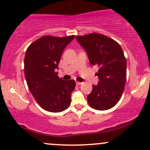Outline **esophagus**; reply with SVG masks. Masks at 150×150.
Segmentation results:
<instances>
[{
	"mask_svg": "<svg viewBox=\"0 0 150 150\" xmlns=\"http://www.w3.org/2000/svg\"><path fill=\"white\" fill-rule=\"evenodd\" d=\"M82 82H76V84L77 85H80V84H82Z\"/></svg>",
	"mask_w": 150,
	"mask_h": 150,
	"instance_id": "obj_1",
	"label": "esophagus"
}]
</instances>
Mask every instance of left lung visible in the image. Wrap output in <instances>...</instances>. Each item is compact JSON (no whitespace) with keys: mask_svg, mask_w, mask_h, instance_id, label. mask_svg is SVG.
Instances as JSON below:
<instances>
[{"mask_svg":"<svg viewBox=\"0 0 150 150\" xmlns=\"http://www.w3.org/2000/svg\"><path fill=\"white\" fill-rule=\"evenodd\" d=\"M87 53L90 64L99 68V82L87 96L89 105L98 110L110 109L120 100L127 80V59L116 41L93 33L75 36Z\"/></svg>","mask_w":150,"mask_h":150,"instance_id":"obj_1","label":"left lung"}]
</instances>
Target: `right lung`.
I'll list each match as a JSON object with an SVG mask.
<instances>
[{
	"label": "right lung",
	"mask_w": 150,
	"mask_h": 150,
	"mask_svg": "<svg viewBox=\"0 0 150 150\" xmlns=\"http://www.w3.org/2000/svg\"><path fill=\"white\" fill-rule=\"evenodd\" d=\"M75 35H45L27 48L24 57V74L27 85L36 102L51 112H60L69 107L75 80H64L56 72L61 54Z\"/></svg>",
	"instance_id": "1"
}]
</instances>
